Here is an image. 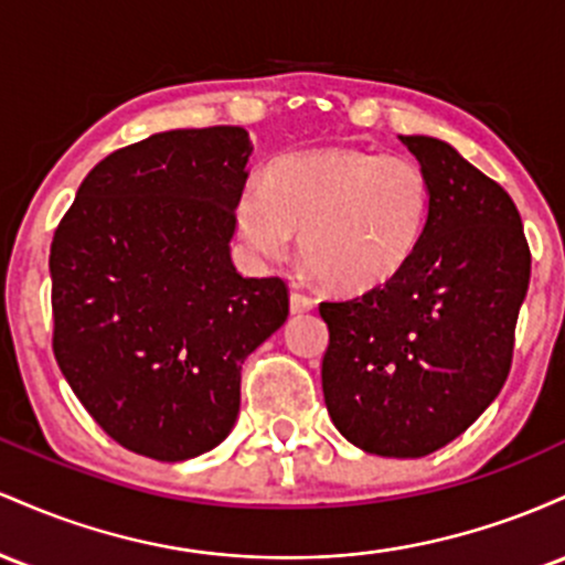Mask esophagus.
I'll return each mask as SVG.
<instances>
[{"label": "esophagus", "instance_id": "esophagus-1", "mask_svg": "<svg viewBox=\"0 0 565 565\" xmlns=\"http://www.w3.org/2000/svg\"><path fill=\"white\" fill-rule=\"evenodd\" d=\"M312 307H315V299H309V296L299 294V290H294V294H290V312H294V315L309 312Z\"/></svg>", "mask_w": 565, "mask_h": 565}]
</instances>
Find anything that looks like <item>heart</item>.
Masks as SVG:
<instances>
[{
	"mask_svg": "<svg viewBox=\"0 0 565 565\" xmlns=\"http://www.w3.org/2000/svg\"><path fill=\"white\" fill-rule=\"evenodd\" d=\"M433 189L403 154L354 146L288 151L234 202V226L253 256L280 258L301 230L307 266L339 294L395 280L427 232Z\"/></svg>",
	"mask_w": 565,
	"mask_h": 565,
	"instance_id": "obj_1",
	"label": "heart"
}]
</instances>
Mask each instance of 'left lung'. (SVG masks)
<instances>
[{
	"instance_id": "8db88e82",
	"label": "left lung",
	"mask_w": 565,
	"mask_h": 565,
	"mask_svg": "<svg viewBox=\"0 0 565 565\" xmlns=\"http://www.w3.org/2000/svg\"><path fill=\"white\" fill-rule=\"evenodd\" d=\"M433 189L424 239L395 280L322 301V395L365 454L419 459L448 446L502 392L531 250L515 202L451 143L401 136Z\"/></svg>"
}]
</instances>
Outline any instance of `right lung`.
I'll return each mask as SVG.
<instances>
[{
  "mask_svg": "<svg viewBox=\"0 0 565 565\" xmlns=\"http://www.w3.org/2000/svg\"><path fill=\"white\" fill-rule=\"evenodd\" d=\"M248 130H168L100 160L50 245L53 352L87 414L132 454L226 440L239 371L288 317L280 277L232 264Z\"/></svg>",
  "mask_w": 565,
  "mask_h": 565,
  "instance_id": "1",
  "label": "right lung"
}]
</instances>
